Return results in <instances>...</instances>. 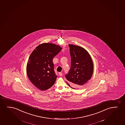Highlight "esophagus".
<instances>
[{"mask_svg":"<svg viewBox=\"0 0 125 125\" xmlns=\"http://www.w3.org/2000/svg\"><path fill=\"white\" fill-rule=\"evenodd\" d=\"M59 75L60 76H62V75H63V74L62 73H59Z\"/></svg>","mask_w":125,"mask_h":125,"instance_id":"esophagus-1","label":"esophagus"}]
</instances>
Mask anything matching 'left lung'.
I'll list each match as a JSON object with an SVG mask.
<instances>
[{
	"instance_id": "left-lung-1",
	"label": "left lung",
	"mask_w": 125,
	"mask_h": 125,
	"mask_svg": "<svg viewBox=\"0 0 125 125\" xmlns=\"http://www.w3.org/2000/svg\"><path fill=\"white\" fill-rule=\"evenodd\" d=\"M71 56V68L66 78L71 88L79 89L91 79L94 71V65L91 55L82 47L72 44L68 45Z\"/></svg>"
}]
</instances>
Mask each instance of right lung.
<instances>
[{"label":"right lung","instance_id":"right-lung-1","mask_svg":"<svg viewBox=\"0 0 125 125\" xmlns=\"http://www.w3.org/2000/svg\"><path fill=\"white\" fill-rule=\"evenodd\" d=\"M62 48L55 43H41L37 46L29 56L26 73L29 80L41 91L50 88L54 84L57 76L54 71L53 58Z\"/></svg>","mask_w":125,"mask_h":125}]
</instances>
